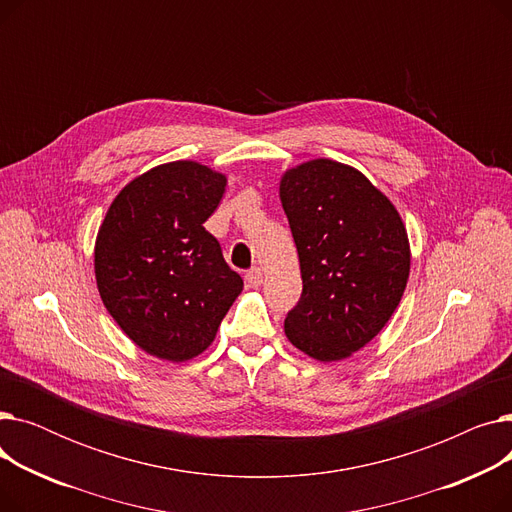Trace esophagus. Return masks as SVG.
Masks as SVG:
<instances>
[{
    "mask_svg": "<svg viewBox=\"0 0 512 512\" xmlns=\"http://www.w3.org/2000/svg\"><path fill=\"white\" fill-rule=\"evenodd\" d=\"M245 280H247V286H251V288L261 286V282H263L261 267H251V270L245 274Z\"/></svg>",
    "mask_w": 512,
    "mask_h": 512,
    "instance_id": "1",
    "label": "esophagus"
}]
</instances>
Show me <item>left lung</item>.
Wrapping results in <instances>:
<instances>
[{
    "instance_id": "8db88e82",
    "label": "left lung",
    "mask_w": 512,
    "mask_h": 512,
    "mask_svg": "<svg viewBox=\"0 0 512 512\" xmlns=\"http://www.w3.org/2000/svg\"><path fill=\"white\" fill-rule=\"evenodd\" d=\"M280 201L303 278L284 332L317 361L351 357L380 334L405 292L411 270L405 224L359 170L332 159L288 170Z\"/></svg>"
}]
</instances>
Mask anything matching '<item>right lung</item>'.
Returning <instances> with one entry per match:
<instances>
[{
  "label": "right lung",
  "instance_id": "right-lung-1",
  "mask_svg": "<svg viewBox=\"0 0 512 512\" xmlns=\"http://www.w3.org/2000/svg\"><path fill=\"white\" fill-rule=\"evenodd\" d=\"M226 176L172 161L128 182L95 242L101 301L145 353L186 361L213 342L242 290L218 238L205 230Z\"/></svg>",
  "mask_w": 512,
  "mask_h": 512
}]
</instances>
